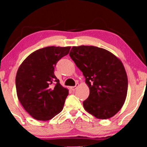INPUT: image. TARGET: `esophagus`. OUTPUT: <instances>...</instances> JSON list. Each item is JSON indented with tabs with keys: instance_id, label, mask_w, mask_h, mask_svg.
I'll return each mask as SVG.
<instances>
[{
	"instance_id": "esophagus-1",
	"label": "esophagus",
	"mask_w": 147,
	"mask_h": 147,
	"mask_svg": "<svg viewBox=\"0 0 147 147\" xmlns=\"http://www.w3.org/2000/svg\"><path fill=\"white\" fill-rule=\"evenodd\" d=\"M78 86H79V84L76 83L75 86H73V87H71V89L72 90H73V91H75V90H76V88H77L78 87Z\"/></svg>"
}]
</instances>
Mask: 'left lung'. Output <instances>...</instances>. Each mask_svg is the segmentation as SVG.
Masks as SVG:
<instances>
[{"label":"left lung","mask_w":147,"mask_h":147,"mask_svg":"<svg viewBox=\"0 0 147 147\" xmlns=\"http://www.w3.org/2000/svg\"><path fill=\"white\" fill-rule=\"evenodd\" d=\"M69 56L90 88L84 109L99 119L114 116L124 104L128 90L127 75L120 59L107 50L88 45L74 46Z\"/></svg>","instance_id":"obj_1"}]
</instances>
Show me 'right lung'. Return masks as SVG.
<instances>
[{
  "instance_id": "obj_1",
  "label": "right lung",
  "mask_w": 147,
  "mask_h": 147,
  "mask_svg": "<svg viewBox=\"0 0 147 147\" xmlns=\"http://www.w3.org/2000/svg\"><path fill=\"white\" fill-rule=\"evenodd\" d=\"M71 47H47L34 51L23 61L16 76L19 102L26 111L38 120H49L63 110L69 90L54 74L60 59Z\"/></svg>"
}]
</instances>
